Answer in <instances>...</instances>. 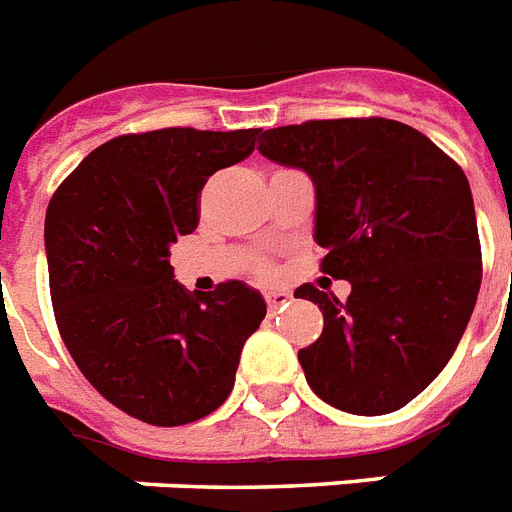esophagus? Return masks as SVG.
I'll return each mask as SVG.
<instances>
[{"instance_id": "obj_1", "label": "esophagus", "mask_w": 512, "mask_h": 512, "mask_svg": "<svg viewBox=\"0 0 512 512\" xmlns=\"http://www.w3.org/2000/svg\"><path fill=\"white\" fill-rule=\"evenodd\" d=\"M264 298H267L269 312H277V309H282V306H285L290 301V296H288V293H285V290H269V293Z\"/></svg>"}]
</instances>
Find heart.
I'll return each mask as SVG.
<instances>
[{
	"label": "heart",
	"instance_id": "1",
	"mask_svg": "<svg viewBox=\"0 0 512 512\" xmlns=\"http://www.w3.org/2000/svg\"><path fill=\"white\" fill-rule=\"evenodd\" d=\"M261 275H269V269H267V267H261Z\"/></svg>",
	"mask_w": 512,
	"mask_h": 512
}]
</instances>
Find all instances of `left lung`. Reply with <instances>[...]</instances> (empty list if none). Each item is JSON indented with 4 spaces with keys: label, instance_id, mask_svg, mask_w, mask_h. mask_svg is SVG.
Returning a JSON list of instances; mask_svg holds the SVG:
<instances>
[{
    "label": "left lung",
    "instance_id": "obj_1",
    "mask_svg": "<svg viewBox=\"0 0 512 512\" xmlns=\"http://www.w3.org/2000/svg\"><path fill=\"white\" fill-rule=\"evenodd\" d=\"M259 153L312 177L322 272L351 282L346 301L296 290L325 317L320 338L298 351L306 383L351 415L399 410L455 354L481 288L465 171L391 118L277 126Z\"/></svg>",
    "mask_w": 512,
    "mask_h": 512
}]
</instances>
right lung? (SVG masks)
<instances>
[{"label":"right lung","instance_id":"1","mask_svg":"<svg viewBox=\"0 0 512 512\" xmlns=\"http://www.w3.org/2000/svg\"><path fill=\"white\" fill-rule=\"evenodd\" d=\"M261 129L171 126L105 142L57 187L44 219L57 330L84 378L150 425H185L224 404L248 335L267 314L240 280L190 293L171 245L200 219L211 174L253 153Z\"/></svg>","mask_w":512,"mask_h":512}]
</instances>
